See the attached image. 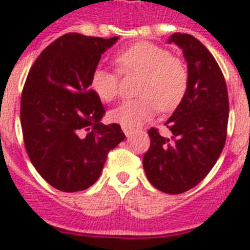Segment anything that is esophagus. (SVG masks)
Segmentation results:
<instances>
[{"instance_id":"1","label":"esophagus","mask_w":250,"mask_h":250,"mask_svg":"<svg viewBox=\"0 0 250 250\" xmlns=\"http://www.w3.org/2000/svg\"><path fill=\"white\" fill-rule=\"evenodd\" d=\"M123 130H124V133H125V135H126V137H130V135H131L130 130H127V129H123Z\"/></svg>"}]
</instances>
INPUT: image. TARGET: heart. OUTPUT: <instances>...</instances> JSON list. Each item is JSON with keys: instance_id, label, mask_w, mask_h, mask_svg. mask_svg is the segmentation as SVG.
Segmentation results:
<instances>
[{"instance_id": "b5f03b06", "label": "heart", "mask_w": 250, "mask_h": 250, "mask_svg": "<svg viewBox=\"0 0 250 250\" xmlns=\"http://www.w3.org/2000/svg\"><path fill=\"white\" fill-rule=\"evenodd\" d=\"M123 72L142 75L137 94L142 97L123 102L109 112V119L124 129L135 130L156 113L173 111L185 97L188 73L179 59L169 50L149 42H139L116 58ZM90 87L103 102H112L119 94V76L98 65L90 77Z\"/></svg>"}]
</instances>
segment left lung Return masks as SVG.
<instances>
[{
    "mask_svg": "<svg viewBox=\"0 0 250 250\" xmlns=\"http://www.w3.org/2000/svg\"><path fill=\"white\" fill-rule=\"evenodd\" d=\"M187 62L185 97L165 126L170 137L151 129L149 149L143 156L146 175L155 188L177 195L199 185L211 170L226 142L229 95L214 57L193 36L173 33Z\"/></svg>",
    "mask_w": 250,
    "mask_h": 250,
    "instance_id": "left-lung-1",
    "label": "left lung"
}]
</instances>
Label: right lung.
I'll return each instance as SVG.
<instances>
[{"instance_id": "obj_1", "label": "right lung", "mask_w": 250, "mask_h": 250, "mask_svg": "<svg viewBox=\"0 0 250 250\" xmlns=\"http://www.w3.org/2000/svg\"><path fill=\"white\" fill-rule=\"evenodd\" d=\"M119 37L68 33L50 43L25 80L21 104L24 145L33 167L54 188L76 192L98 181L107 155L125 134L90 87L102 54Z\"/></svg>"}]
</instances>
